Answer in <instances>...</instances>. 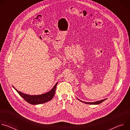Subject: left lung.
<instances>
[{
    "label": "left lung",
    "mask_w": 130,
    "mask_h": 130,
    "mask_svg": "<svg viewBox=\"0 0 130 130\" xmlns=\"http://www.w3.org/2000/svg\"><path fill=\"white\" fill-rule=\"evenodd\" d=\"M78 99L79 101H80L81 102H83V103H86V104H94V105H96V104H100L101 103H102V102H103L104 101H105L106 99H103V100H99V101H95V102H86L82 101L80 100V99H79L78 98Z\"/></svg>",
    "instance_id": "1"
}]
</instances>
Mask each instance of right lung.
<instances>
[{
	"instance_id": "1",
	"label": "right lung",
	"mask_w": 130,
	"mask_h": 130,
	"mask_svg": "<svg viewBox=\"0 0 130 130\" xmlns=\"http://www.w3.org/2000/svg\"><path fill=\"white\" fill-rule=\"evenodd\" d=\"M57 84L58 82L55 84L53 87L48 92L39 95H29L25 94L17 90L14 86L13 87L16 90L18 93L19 94V95L27 102L33 105H36L42 104L51 100L54 95Z\"/></svg>"
}]
</instances>
